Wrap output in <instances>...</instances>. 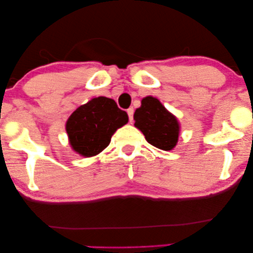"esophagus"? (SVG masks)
Listing matches in <instances>:
<instances>
[{"mask_svg":"<svg viewBox=\"0 0 253 253\" xmlns=\"http://www.w3.org/2000/svg\"><path fill=\"white\" fill-rule=\"evenodd\" d=\"M127 115H129V120H130V122H132L133 121V113H134V110H133V107H130V109H127Z\"/></svg>","mask_w":253,"mask_h":253,"instance_id":"34e87169","label":"esophagus"}]
</instances>
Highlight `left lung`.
<instances>
[{
  "label": "left lung",
  "mask_w": 253,
  "mask_h": 253,
  "mask_svg": "<svg viewBox=\"0 0 253 253\" xmlns=\"http://www.w3.org/2000/svg\"><path fill=\"white\" fill-rule=\"evenodd\" d=\"M134 126L142 132L147 141L152 146L168 151L177 144L179 136V123L166 110L158 98L147 96L133 115Z\"/></svg>",
  "instance_id": "obj_1"
}]
</instances>
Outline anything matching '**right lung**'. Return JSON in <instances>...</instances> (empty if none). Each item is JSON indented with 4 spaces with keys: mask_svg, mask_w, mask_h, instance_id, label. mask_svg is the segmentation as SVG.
I'll return each instance as SVG.
<instances>
[{
    "mask_svg": "<svg viewBox=\"0 0 253 253\" xmlns=\"http://www.w3.org/2000/svg\"><path fill=\"white\" fill-rule=\"evenodd\" d=\"M129 121L114 99L95 97L74 111L66 123L69 143L77 154L96 156L111 142L112 135Z\"/></svg>",
    "mask_w": 253,
    "mask_h": 253,
    "instance_id": "obj_1",
    "label": "right lung"
}]
</instances>
